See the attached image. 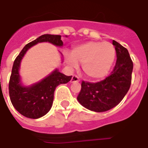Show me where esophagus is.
Here are the masks:
<instances>
[{
  "label": "esophagus",
  "mask_w": 148,
  "mask_h": 148,
  "mask_svg": "<svg viewBox=\"0 0 148 148\" xmlns=\"http://www.w3.org/2000/svg\"><path fill=\"white\" fill-rule=\"evenodd\" d=\"M79 82V77H77V75H73L72 76V78H71V82Z\"/></svg>",
  "instance_id": "esophagus-1"
}]
</instances>
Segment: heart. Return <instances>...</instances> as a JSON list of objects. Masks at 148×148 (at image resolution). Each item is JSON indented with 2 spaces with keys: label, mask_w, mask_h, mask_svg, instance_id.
I'll return each instance as SVG.
<instances>
[{
  "label": "heart",
  "mask_w": 148,
  "mask_h": 148,
  "mask_svg": "<svg viewBox=\"0 0 148 148\" xmlns=\"http://www.w3.org/2000/svg\"><path fill=\"white\" fill-rule=\"evenodd\" d=\"M66 59L71 67L82 64L84 73L92 79H99L109 73L114 62L116 50L109 42L91 41L73 49Z\"/></svg>",
  "instance_id": "1"
}]
</instances>
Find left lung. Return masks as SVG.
Segmentation results:
<instances>
[{"label": "left lung", "instance_id": "8db88e82", "mask_svg": "<svg viewBox=\"0 0 148 148\" xmlns=\"http://www.w3.org/2000/svg\"><path fill=\"white\" fill-rule=\"evenodd\" d=\"M116 52L113 71L104 80L93 83L82 82V89L77 99L85 108L94 112H106L121 102L132 82L133 62L127 50L112 40Z\"/></svg>", "mask_w": 148, "mask_h": 148}]
</instances>
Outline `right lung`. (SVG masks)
Returning a JSON list of instances; mask_svg holds the SVG:
<instances>
[{"label":"right lung","mask_w":148,"mask_h":148,"mask_svg":"<svg viewBox=\"0 0 148 148\" xmlns=\"http://www.w3.org/2000/svg\"><path fill=\"white\" fill-rule=\"evenodd\" d=\"M41 42H51L59 47L63 45L61 36L49 34L42 35L27 43L15 59L8 83L9 97L13 107L21 115L32 119L41 117L48 112L52 106L55 88L60 84L67 83L72 77V76H66L56 70L41 82L32 86H21L19 74L21 59L31 47Z\"/></svg>","instance_id":"right-lung-1"}]
</instances>
